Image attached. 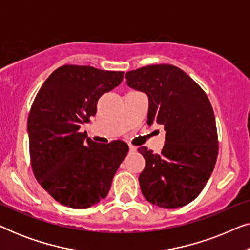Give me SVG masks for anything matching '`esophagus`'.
<instances>
[{
  "label": "esophagus",
  "mask_w": 250,
  "mask_h": 250,
  "mask_svg": "<svg viewBox=\"0 0 250 250\" xmlns=\"http://www.w3.org/2000/svg\"><path fill=\"white\" fill-rule=\"evenodd\" d=\"M128 148H129V152H135V150H136V146H132V145H129V146H128Z\"/></svg>",
  "instance_id": "34e87169"
}]
</instances>
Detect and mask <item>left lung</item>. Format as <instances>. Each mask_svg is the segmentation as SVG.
Segmentation results:
<instances>
[{
	"label": "left lung",
	"instance_id": "left-lung-1",
	"mask_svg": "<svg viewBox=\"0 0 250 250\" xmlns=\"http://www.w3.org/2000/svg\"><path fill=\"white\" fill-rule=\"evenodd\" d=\"M133 90L148 95V125L165 127L162 153L138 151L146 167L140 174L142 194L162 208L186 206L197 198L213 173L218 153L213 108L203 88L172 64H151L125 75Z\"/></svg>",
	"mask_w": 250,
	"mask_h": 250
}]
</instances>
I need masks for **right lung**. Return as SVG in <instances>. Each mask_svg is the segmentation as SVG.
Returning <instances> with one entry per match:
<instances>
[{
	"mask_svg": "<svg viewBox=\"0 0 250 250\" xmlns=\"http://www.w3.org/2000/svg\"><path fill=\"white\" fill-rule=\"evenodd\" d=\"M123 71L64 64L44 82L30 108L27 131L36 180L58 203L84 209L104 199L128 152L124 141H92L82 124L99 98L122 83Z\"/></svg>",
	"mask_w": 250,
	"mask_h": 250,
	"instance_id": "right-lung-1",
	"label": "right lung"
}]
</instances>
